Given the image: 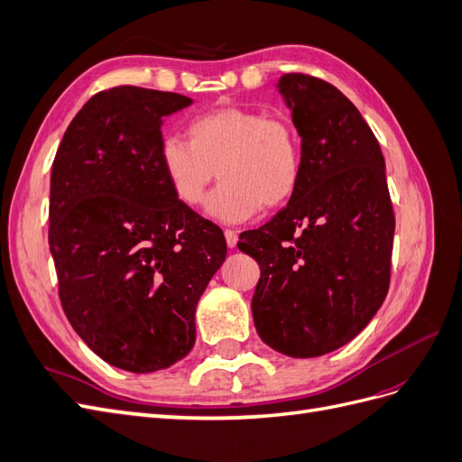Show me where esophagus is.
<instances>
[{
  "instance_id": "esophagus-1",
  "label": "esophagus",
  "mask_w": 462,
  "mask_h": 462,
  "mask_svg": "<svg viewBox=\"0 0 462 462\" xmlns=\"http://www.w3.org/2000/svg\"><path fill=\"white\" fill-rule=\"evenodd\" d=\"M223 235H226L227 246H229V248H235V246H236V241H239V235H236V231H233V229H226V231H223Z\"/></svg>"
}]
</instances>
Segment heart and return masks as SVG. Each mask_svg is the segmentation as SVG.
<instances>
[{
	"mask_svg": "<svg viewBox=\"0 0 462 462\" xmlns=\"http://www.w3.org/2000/svg\"><path fill=\"white\" fill-rule=\"evenodd\" d=\"M189 143L167 136L160 144V165L175 199L199 208L208 187L219 177L208 214L223 223H241L262 206H285L302 179V141L283 116L258 109L217 107L194 117Z\"/></svg>",
	"mask_w": 462,
	"mask_h": 462,
	"instance_id": "b5f03b06",
	"label": "heart"
}]
</instances>
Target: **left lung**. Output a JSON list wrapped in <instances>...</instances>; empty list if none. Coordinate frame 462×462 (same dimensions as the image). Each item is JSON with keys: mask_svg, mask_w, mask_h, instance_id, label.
Returning <instances> with one entry per match:
<instances>
[{"mask_svg": "<svg viewBox=\"0 0 462 462\" xmlns=\"http://www.w3.org/2000/svg\"><path fill=\"white\" fill-rule=\"evenodd\" d=\"M277 88L302 138V179L272 221L241 235L260 265V339L292 358L343 346L385 300L395 214L368 123L329 82L287 73Z\"/></svg>", "mask_w": 462, "mask_h": 462, "instance_id": "8db88e82", "label": "left lung"}]
</instances>
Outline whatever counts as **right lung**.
<instances>
[{
    "mask_svg": "<svg viewBox=\"0 0 462 462\" xmlns=\"http://www.w3.org/2000/svg\"><path fill=\"white\" fill-rule=\"evenodd\" d=\"M190 104L141 87L97 92L51 165L63 312L97 356L134 374L190 353L197 304L227 254L221 229L175 199L160 165L162 119Z\"/></svg>",
    "mask_w": 462,
    "mask_h": 462,
    "instance_id": "obj_1",
    "label": "right lung"
}]
</instances>
